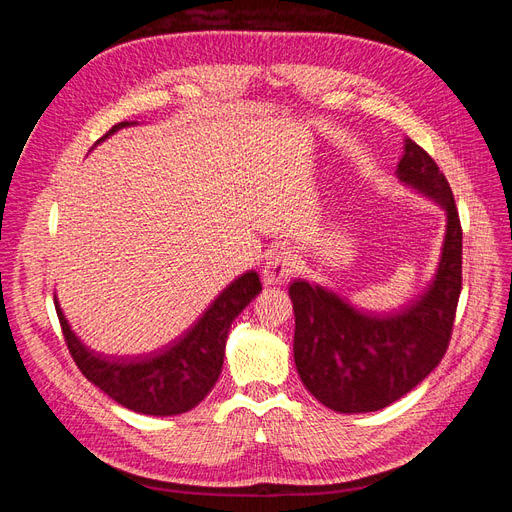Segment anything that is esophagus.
<instances>
[{"instance_id":"34e87169","label":"esophagus","mask_w":512,"mask_h":512,"mask_svg":"<svg viewBox=\"0 0 512 512\" xmlns=\"http://www.w3.org/2000/svg\"><path fill=\"white\" fill-rule=\"evenodd\" d=\"M297 267H299L297 254L290 252V250H275L269 256L267 265H265V271H262V273H265V282L267 284H280V282L288 280V277L294 271H297Z\"/></svg>"}]
</instances>
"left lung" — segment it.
I'll return each instance as SVG.
<instances>
[{"instance_id":"obj_1","label":"left lung","mask_w":512,"mask_h":512,"mask_svg":"<svg viewBox=\"0 0 512 512\" xmlns=\"http://www.w3.org/2000/svg\"><path fill=\"white\" fill-rule=\"evenodd\" d=\"M401 181L446 209L436 280L425 297L395 316H369L333 292L294 280V363L320 404L335 412H376L410 393L438 367L453 335L461 294V222L446 177L412 138L397 164Z\"/></svg>"}]
</instances>
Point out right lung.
I'll return each instance as SVG.
<instances>
[{
	"instance_id": "obj_1",
	"label": "right lung",
	"mask_w": 512,
	"mask_h": 512,
	"mask_svg": "<svg viewBox=\"0 0 512 512\" xmlns=\"http://www.w3.org/2000/svg\"><path fill=\"white\" fill-rule=\"evenodd\" d=\"M126 126H130L128 121L117 123L100 141ZM260 290L256 271L241 275L179 342L138 359H111L89 350L70 329L57 299L55 309L72 359L89 382L123 408L151 416H173L198 406L213 389L222 371L230 324Z\"/></svg>"
}]
</instances>
